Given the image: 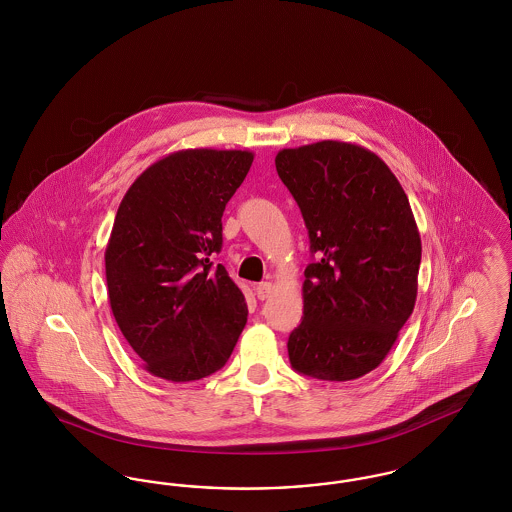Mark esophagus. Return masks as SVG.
Masks as SVG:
<instances>
[{
    "mask_svg": "<svg viewBox=\"0 0 512 512\" xmlns=\"http://www.w3.org/2000/svg\"><path fill=\"white\" fill-rule=\"evenodd\" d=\"M272 292H274V286H272L270 282H261V284L255 286V293H257V297H259L261 301L270 297V293Z\"/></svg>",
    "mask_w": 512,
    "mask_h": 512,
    "instance_id": "obj_1",
    "label": "esophagus"
}]
</instances>
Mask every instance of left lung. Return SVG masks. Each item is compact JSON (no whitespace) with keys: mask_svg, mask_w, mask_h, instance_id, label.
Segmentation results:
<instances>
[{"mask_svg":"<svg viewBox=\"0 0 512 512\" xmlns=\"http://www.w3.org/2000/svg\"><path fill=\"white\" fill-rule=\"evenodd\" d=\"M274 163L315 257L290 363L318 380H357L386 359L416 303L422 244L409 199L390 167L357 144L288 147Z\"/></svg>","mask_w":512,"mask_h":512,"instance_id":"8db88e82","label":"left lung"}]
</instances>
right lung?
Segmentation results:
<instances>
[{
	"label": "right lung",
	"mask_w": 512,
	"mask_h": 512,
	"mask_svg": "<svg viewBox=\"0 0 512 512\" xmlns=\"http://www.w3.org/2000/svg\"><path fill=\"white\" fill-rule=\"evenodd\" d=\"M253 157L247 149L174 151L122 197L105 247L107 295L122 336L157 378L217 372L244 330V293L211 255Z\"/></svg>",
	"instance_id": "add662e5"
}]
</instances>
